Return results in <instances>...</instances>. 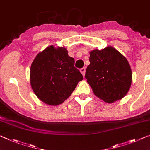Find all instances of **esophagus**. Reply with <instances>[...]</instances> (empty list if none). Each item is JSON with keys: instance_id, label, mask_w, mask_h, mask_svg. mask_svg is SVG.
Returning a JSON list of instances; mask_svg holds the SVG:
<instances>
[{"instance_id": "1", "label": "esophagus", "mask_w": 150, "mask_h": 150, "mask_svg": "<svg viewBox=\"0 0 150 150\" xmlns=\"http://www.w3.org/2000/svg\"><path fill=\"white\" fill-rule=\"evenodd\" d=\"M80 72L82 73V74L83 76L85 75V72H86V69H85V68H81V69H80Z\"/></svg>"}]
</instances>
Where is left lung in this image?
Instances as JSON below:
<instances>
[{"instance_id": "1", "label": "left lung", "mask_w": 150, "mask_h": 150, "mask_svg": "<svg viewBox=\"0 0 150 150\" xmlns=\"http://www.w3.org/2000/svg\"><path fill=\"white\" fill-rule=\"evenodd\" d=\"M90 64L85 78L94 95L106 103H112L125 96L132 82V72L125 56L108 46L90 52Z\"/></svg>"}]
</instances>
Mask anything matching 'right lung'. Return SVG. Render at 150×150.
Returning a JSON list of instances; mask_svg holds the SVG:
<instances>
[{
  "label": "right lung",
  "instance_id": "obj_1",
  "mask_svg": "<svg viewBox=\"0 0 150 150\" xmlns=\"http://www.w3.org/2000/svg\"><path fill=\"white\" fill-rule=\"evenodd\" d=\"M82 80V74L74 67V59L64 47L48 46L37 55L30 68L31 88L48 105L64 103Z\"/></svg>",
  "mask_w": 150,
  "mask_h": 150
}]
</instances>
